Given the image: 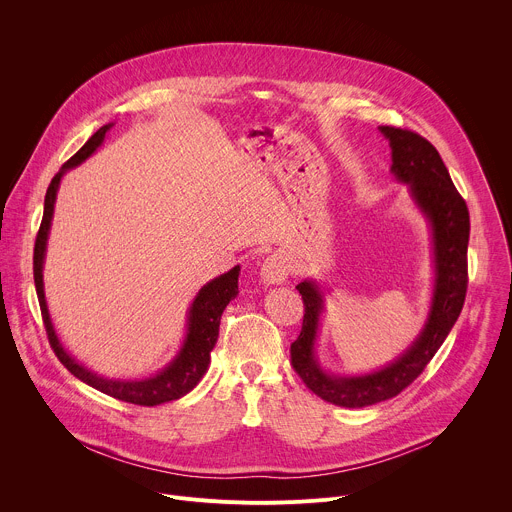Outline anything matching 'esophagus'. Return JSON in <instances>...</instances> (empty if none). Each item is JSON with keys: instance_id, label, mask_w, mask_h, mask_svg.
<instances>
[{"instance_id": "obj_1", "label": "esophagus", "mask_w": 512, "mask_h": 512, "mask_svg": "<svg viewBox=\"0 0 512 512\" xmlns=\"http://www.w3.org/2000/svg\"><path fill=\"white\" fill-rule=\"evenodd\" d=\"M291 271V261L285 253H273L261 263V281L265 285H281Z\"/></svg>"}]
</instances>
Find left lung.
<instances>
[{"instance_id": "8db88e82", "label": "left lung", "mask_w": 512, "mask_h": 512, "mask_svg": "<svg viewBox=\"0 0 512 512\" xmlns=\"http://www.w3.org/2000/svg\"><path fill=\"white\" fill-rule=\"evenodd\" d=\"M392 150L390 173L408 187L430 233L432 295L422 329L414 342L390 364L366 374H333L317 356V339L325 311V291L317 279H303L297 291L305 305L303 327L291 344V364L305 386L321 400L342 408H366L398 396L410 386L444 344L466 297V251L470 235L468 209L454 189L438 150L420 134L378 126Z\"/></svg>"}]
</instances>
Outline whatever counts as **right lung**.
<instances>
[{"label": "right lung", "instance_id": "obj_1", "mask_svg": "<svg viewBox=\"0 0 512 512\" xmlns=\"http://www.w3.org/2000/svg\"><path fill=\"white\" fill-rule=\"evenodd\" d=\"M114 122L104 124L98 128L88 142L58 170V175L52 179L46 201H44V219L40 225V233L36 237V249H34V283H36V293L46 325V333L52 344V350L56 352L58 360L68 368L70 374H74L78 380L84 384L92 386L94 390L112 396L122 402L138 404V406H158L164 402H173L189 394L201 378L207 374L209 364H211V352L217 344L219 337V325H221V315L225 307L229 305L231 299L239 295V273L241 267L235 265L227 273L207 281L195 299L189 305L187 311V331L183 337V344L179 352L170 358V362L160 368L156 374L146 376V378H108L102 376L88 366L80 364L62 344V339L58 337V331L54 327L48 301H46V291H44V263H46V251H48V237L52 229V219H54V205L58 197L60 183L68 170L80 166L86 162L104 142L106 134Z\"/></svg>", "mask_w": 512, "mask_h": 512}]
</instances>
